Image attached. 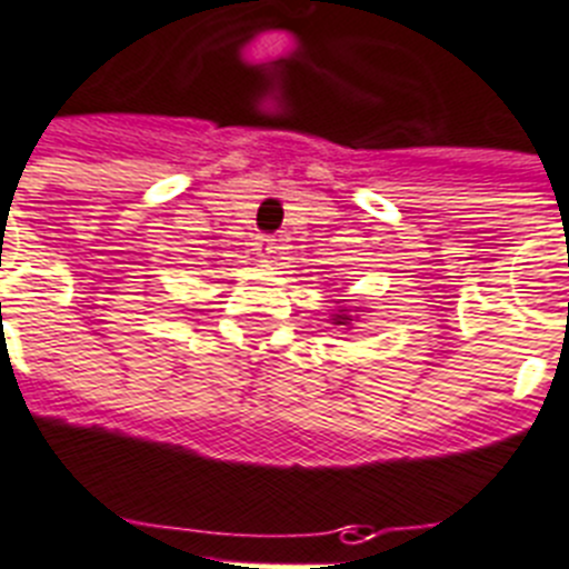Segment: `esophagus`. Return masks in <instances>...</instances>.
I'll return each instance as SVG.
<instances>
[{"label": "esophagus", "instance_id": "34e87169", "mask_svg": "<svg viewBox=\"0 0 569 569\" xmlns=\"http://www.w3.org/2000/svg\"><path fill=\"white\" fill-rule=\"evenodd\" d=\"M273 252H276V238L261 236V238H259V256H264V259H270Z\"/></svg>", "mask_w": 569, "mask_h": 569}]
</instances>
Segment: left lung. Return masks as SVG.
I'll use <instances>...</instances> for the list:
<instances>
[{"instance_id":"8db88e82","label":"left lung","mask_w":569,"mask_h":569,"mask_svg":"<svg viewBox=\"0 0 569 569\" xmlns=\"http://www.w3.org/2000/svg\"><path fill=\"white\" fill-rule=\"evenodd\" d=\"M345 302H348V299H339V302H333L337 305V310H331V325H339V328H345V331H351L353 325L359 322V313H368V310L353 308V313H351V308H345Z\"/></svg>"}]
</instances>
